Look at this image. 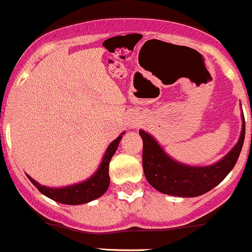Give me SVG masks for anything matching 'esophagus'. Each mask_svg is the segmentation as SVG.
Returning a JSON list of instances; mask_svg holds the SVG:
<instances>
[{"instance_id":"obj_1","label":"esophagus","mask_w":252,"mask_h":252,"mask_svg":"<svg viewBox=\"0 0 252 252\" xmlns=\"http://www.w3.org/2000/svg\"><path fill=\"white\" fill-rule=\"evenodd\" d=\"M127 126L130 128H135L136 126H137V120H128V122H127Z\"/></svg>"}]
</instances>
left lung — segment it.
Here are the masks:
<instances>
[{
	"instance_id": "8db88e82",
	"label": "left lung",
	"mask_w": 252,
	"mask_h": 252,
	"mask_svg": "<svg viewBox=\"0 0 252 252\" xmlns=\"http://www.w3.org/2000/svg\"><path fill=\"white\" fill-rule=\"evenodd\" d=\"M242 128L239 141L227 155L209 166H190L168 156L152 135L140 130L144 141L142 165L146 180L152 188L166 195L196 197L218 186L234 168L245 138V119L242 114Z\"/></svg>"
}]
</instances>
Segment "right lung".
I'll return each instance as SVG.
<instances>
[{
  "label": "right lung",
  "mask_w": 252,
  "mask_h": 252,
  "mask_svg": "<svg viewBox=\"0 0 252 252\" xmlns=\"http://www.w3.org/2000/svg\"><path fill=\"white\" fill-rule=\"evenodd\" d=\"M124 133L125 132H122L116 140H114V141L108 145L98 168L94 171V174L92 176H90L85 181L68 185V186H63V188H50V186L38 184L36 180H33L29 175H27V177L38 189V191L42 195L47 196L48 198L60 202V204L82 205L87 204L90 201H94V200L98 198L100 196H102L108 189V186H110L108 165H110L111 158H112V156L116 152L117 147H119V144L121 141Z\"/></svg>",
  "instance_id": "right-lung-1"
}]
</instances>
